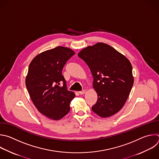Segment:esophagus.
I'll list each match as a JSON object with an SVG mask.
<instances>
[{
    "instance_id": "34e87169",
    "label": "esophagus",
    "mask_w": 159,
    "mask_h": 159,
    "mask_svg": "<svg viewBox=\"0 0 159 159\" xmlns=\"http://www.w3.org/2000/svg\"><path fill=\"white\" fill-rule=\"evenodd\" d=\"M85 90H82V91H80L79 92V93L80 94V95H83V94H84L85 93Z\"/></svg>"
}]
</instances>
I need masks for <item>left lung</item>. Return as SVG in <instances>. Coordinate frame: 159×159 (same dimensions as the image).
<instances>
[{
    "mask_svg": "<svg viewBox=\"0 0 159 159\" xmlns=\"http://www.w3.org/2000/svg\"><path fill=\"white\" fill-rule=\"evenodd\" d=\"M78 56L87 64L93 78V87L98 98L92 111L103 118L117 113L126 102L134 84L129 59L102 42L84 48Z\"/></svg>",
    "mask_w": 159,
    "mask_h": 159,
    "instance_id": "1",
    "label": "left lung"
}]
</instances>
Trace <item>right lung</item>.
Listing matches in <instances>:
<instances>
[{"label":"right lung","instance_id":"add662e5","mask_svg":"<svg viewBox=\"0 0 159 159\" xmlns=\"http://www.w3.org/2000/svg\"><path fill=\"white\" fill-rule=\"evenodd\" d=\"M74 54L72 49L58 46L38 54L29 65L26 87L35 107L50 119L58 120L66 116L75 97L67 90L62 74L64 66Z\"/></svg>","mask_w":159,"mask_h":159}]
</instances>
